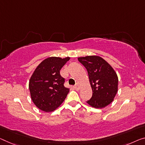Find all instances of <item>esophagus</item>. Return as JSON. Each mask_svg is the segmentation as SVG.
Segmentation results:
<instances>
[{"label": "esophagus", "mask_w": 145, "mask_h": 145, "mask_svg": "<svg viewBox=\"0 0 145 145\" xmlns=\"http://www.w3.org/2000/svg\"><path fill=\"white\" fill-rule=\"evenodd\" d=\"M74 89L76 90H79L80 89V86H79V85L78 84H76V85L75 86H74Z\"/></svg>", "instance_id": "obj_1"}]
</instances>
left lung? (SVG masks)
<instances>
[{"mask_svg":"<svg viewBox=\"0 0 145 145\" xmlns=\"http://www.w3.org/2000/svg\"><path fill=\"white\" fill-rule=\"evenodd\" d=\"M78 61L86 68L93 91L91 99L87 102L95 108H104L113 101L118 91L116 72L105 59L98 56L80 57Z\"/></svg>","mask_w":145,"mask_h":145,"instance_id":"1","label":"left lung"}]
</instances>
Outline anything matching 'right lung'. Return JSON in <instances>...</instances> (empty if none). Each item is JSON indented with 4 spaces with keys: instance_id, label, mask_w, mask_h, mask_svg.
Returning a JSON list of instances; mask_svg holds the SVG:
<instances>
[{
    "instance_id": "right-lung-1",
    "label": "right lung",
    "mask_w": 145,
    "mask_h": 145,
    "mask_svg": "<svg viewBox=\"0 0 145 145\" xmlns=\"http://www.w3.org/2000/svg\"><path fill=\"white\" fill-rule=\"evenodd\" d=\"M70 59L69 57H49L37 67L29 81L32 102L45 112H51L63 103L69 92L63 84L65 79L59 71Z\"/></svg>"
}]
</instances>
